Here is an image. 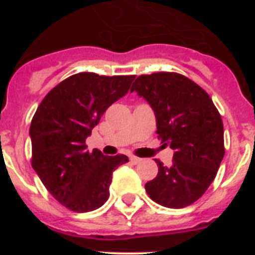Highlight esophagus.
Masks as SVG:
<instances>
[{"mask_svg":"<svg viewBox=\"0 0 255 255\" xmlns=\"http://www.w3.org/2000/svg\"><path fill=\"white\" fill-rule=\"evenodd\" d=\"M140 161L141 159L138 158V157H130V162H131L132 164H138Z\"/></svg>","mask_w":255,"mask_h":255,"instance_id":"34e87169","label":"esophagus"}]
</instances>
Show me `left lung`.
<instances>
[{
	"mask_svg": "<svg viewBox=\"0 0 255 255\" xmlns=\"http://www.w3.org/2000/svg\"><path fill=\"white\" fill-rule=\"evenodd\" d=\"M130 92L149 103L157 134L173 149L170 167L157 161L158 173L145 184L150 199L167 208H184L206 193L225 155L224 124L204 89L176 73L136 78Z\"/></svg>",
	"mask_w": 255,
	"mask_h": 255,
	"instance_id": "1",
	"label": "left lung"
}]
</instances>
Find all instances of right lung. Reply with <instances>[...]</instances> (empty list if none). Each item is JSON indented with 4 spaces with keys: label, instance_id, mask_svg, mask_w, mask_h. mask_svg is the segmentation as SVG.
Listing matches in <instances>:
<instances>
[{
    "label": "right lung",
    "instance_id": "add662e5",
    "mask_svg": "<svg viewBox=\"0 0 255 255\" xmlns=\"http://www.w3.org/2000/svg\"><path fill=\"white\" fill-rule=\"evenodd\" d=\"M134 79L75 74L56 85L37 108L29 129L31 166L52 197L70 211L102 207L110 197L112 172L129 162L124 154L89 152L85 139Z\"/></svg>",
    "mask_w": 255,
    "mask_h": 255
}]
</instances>
